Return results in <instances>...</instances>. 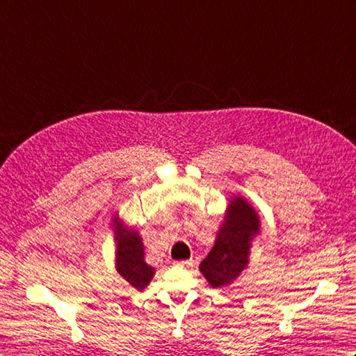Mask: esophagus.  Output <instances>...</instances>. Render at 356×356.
Masks as SVG:
<instances>
[{
  "mask_svg": "<svg viewBox=\"0 0 356 356\" xmlns=\"http://www.w3.org/2000/svg\"><path fill=\"white\" fill-rule=\"evenodd\" d=\"M176 264H177V266H182V268H191L193 264H194V260H193V259H190V260H182V261H177Z\"/></svg>",
  "mask_w": 356,
  "mask_h": 356,
  "instance_id": "34e87169",
  "label": "esophagus"
}]
</instances>
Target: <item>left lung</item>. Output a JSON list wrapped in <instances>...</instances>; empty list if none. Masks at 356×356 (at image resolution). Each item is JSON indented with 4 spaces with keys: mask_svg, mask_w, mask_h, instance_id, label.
Here are the masks:
<instances>
[{
    "mask_svg": "<svg viewBox=\"0 0 356 356\" xmlns=\"http://www.w3.org/2000/svg\"><path fill=\"white\" fill-rule=\"evenodd\" d=\"M259 234L260 217L255 208L241 195H234L226 207L214 246L199 266L211 287L229 286L243 274Z\"/></svg>",
    "mask_w": 356,
    "mask_h": 356,
    "instance_id": "obj_1",
    "label": "left lung"
}]
</instances>
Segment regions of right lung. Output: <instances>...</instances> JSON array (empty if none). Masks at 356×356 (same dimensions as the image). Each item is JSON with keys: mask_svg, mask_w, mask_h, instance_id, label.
<instances>
[{"mask_svg": "<svg viewBox=\"0 0 356 356\" xmlns=\"http://www.w3.org/2000/svg\"><path fill=\"white\" fill-rule=\"evenodd\" d=\"M110 228L115 234V268L118 274L134 289L143 291L153 280L156 269L145 261V248L139 231L134 226H128L124 218L119 217V213L113 216Z\"/></svg>", "mask_w": 356, "mask_h": 356, "instance_id": "right-lung-1", "label": "right lung"}]
</instances>
